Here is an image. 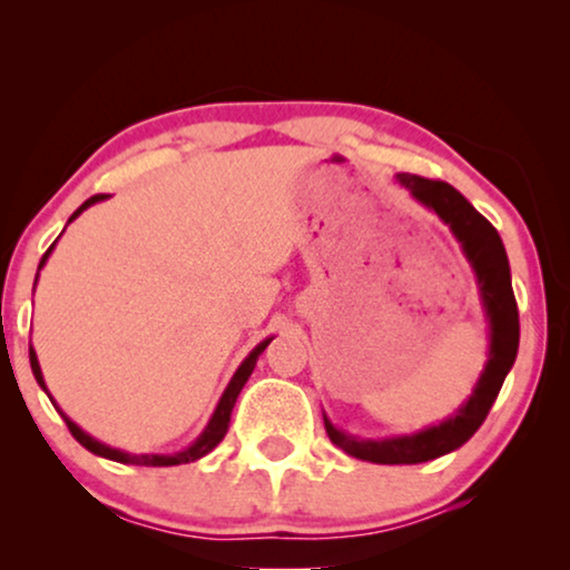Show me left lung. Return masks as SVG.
I'll list each match as a JSON object with an SVG mask.
<instances>
[{
  "label": "left lung",
  "mask_w": 570,
  "mask_h": 570,
  "mask_svg": "<svg viewBox=\"0 0 570 570\" xmlns=\"http://www.w3.org/2000/svg\"><path fill=\"white\" fill-rule=\"evenodd\" d=\"M396 178H400L404 189L412 191V197L423 202L425 207L435 209V215L443 223H449L454 236L462 240L466 259H470L474 275H478L480 295L490 318V361L464 407L454 417H449L446 423L428 428L423 433L386 441H357L353 435L340 433L324 417L326 435H330L334 446L373 464L431 462V459L449 454V451L470 441L474 431L485 423L519 350V308L511 287L509 256H505L498 230L451 184L415 174H400Z\"/></svg>",
  "instance_id": "left-lung-1"
}]
</instances>
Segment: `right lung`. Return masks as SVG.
Masks as SVG:
<instances>
[{"label": "right lung", "instance_id": "obj_1", "mask_svg": "<svg viewBox=\"0 0 570 570\" xmlns=\"http://www.w3.org/2000/svg\"><path fill=\"white\" fill-rule=\"evenodd\" d=\"M100 199H106V194H96V197H90L88 202H85L82 207H77V213H75L72 217H69V220H75V217L80 215L85 207L96 205V202H100ZM51 248H53V246H49V252L43 254L41 267H43V262L49 259ZM41 267H38V269H41ZM267 345H269V340H264L262 345H256L254 353L248 355L244 363H240V368L236 371V376H233V381L228 384V389H225L223 400H220V404H217L215 415H213V420H209V425L205 428V433H202L199 439L194 441L189 449H186V451H178V454H170V456H166V454H127V451L111 449V446H106V443H100V441H96V439H90V435L85 433V431H80V428H77V425L72 423V420H69V417L65 415V412H61V410H59V412H61V417H65V423H67V428H69V433H72L75 439L80 441L85 449L92 451V454H98V456L114 459V462H121V464H139V466H174V464H189V462H197V459H202L205 454H209V451H213V449L217 446V443L223 441V435L228 433L233 404H236L238 394H240V389H244V384L248 381V376H252V371H254V365H256V357H259V355L264 353V347H267ZM30 368H33V376H36L38 384H41V386L46 389V384H43V376H41V365H38V357H36L33 350H30Z\"/></svg>", "mask_w": 570, "mask_h": 570}]
</instances>
